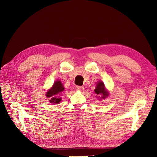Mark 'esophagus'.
Returning a JSON list of instances; mask_svg holds the SVG:
<instances>
[{"mask_svg":"<svg viewBox=\"0 0 157 157\" xmlns=\"http://www.w3.org/2000/svg\"><path fill=\"white\" fill-rule=\"evenodd\" d=\"M77 90H78V91H79V92H82L84 91V88L83 86H78L77 87Z\"/></svg>","mask_w":157,"mask_h":157,"instance_id":"34e87169","label":"esophagus"}]
</instances>
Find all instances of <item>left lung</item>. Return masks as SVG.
Here are the masks:
<instances>
[{
    "label": "left lung",
    "mask_w": 157,
    "mask_h": 157,
    "mask_svg": "<svg viewBox=\"0 0 157 157\" xmlns=\"http://www.w3.org/2000/svg\"><path fill=\"white\" fill-rule=\"evenodd\" d=\"M94 91H95V93H96L97 95H99V96H101L99 99H105L109 96V92L105 89L104 83L101 81H99L98 82V84H96V89L94 90Z\"/></svg>",
    "instance_id": "left-lung-1"
}]
</instances>
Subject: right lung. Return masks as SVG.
Segmentation results:
<instances>
[{
    "mask_svg": "<svg viewBox=\"0 0 157 157\" xmlns=\"http://www.w3.org/2000/svg\"><path fill=\"white\" fill-rule=\"evenodd\" d=\"M63 90L64 87L63 84L60 80H57L54 83L52 87L46 92V96L47 98H50V102L52 104H58L61 101V98L59 96Z\"/></svg>",
    "mask_w": 157,
    "mask_h": 157,
    "instance_id": "obj_1",
    "label": "right lung"
}]
</instances>
